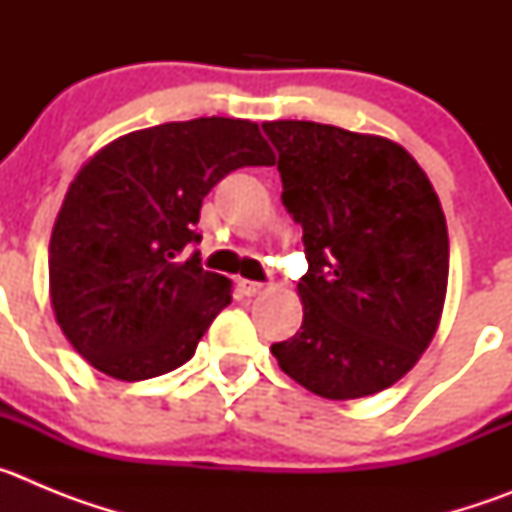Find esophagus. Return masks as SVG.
I'll return each mask as SVG.
<instances>
[{"instance_id":"1","label":"esophagus","mask_w":512,"mask_h":512,"mask_svg":"<svg viewBox=\"0 0 512 512\" xmlns=\"http://www.w3.org/2000/svg\"><path fill=\"white\" fill-rule=\"evenodd\" d=\"M238 287H241V292L246 297H256V295H261V292H264V284L248 282V279H241V282H238Z\"/></svg>"}]
</instances>
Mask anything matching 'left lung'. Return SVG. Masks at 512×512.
<instances>
[{
	"label": "left lung",
	"instance_id": "left-lung-1",
	"mask_svg": "<svg viewBox=\"0 0 512 512\" xmlns=\"http://www.w3.org/2000/svg\"><path fill=\"white\" fill-rule=\"evenodd\" d=\"M261 128L307 256L302 325L271 354L328 400L387 390L433 341L446 300L449 230L436 189L395 140L307 120Z\"/></svg>",
	"mask_w": 512,
	"mask_h": 512
}]
</instances>
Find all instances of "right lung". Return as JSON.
<instances>
[{
	"label": "right lung",
	"mask_w": 512,
	"mask_h": 512,
	"mask_svg": "<svg viewBox=\"0 0 512 512\" xmlns=\"http://www.w3.org/2000/svg\"><path fill=\"white\" fill-rule=\"evenodd\" d=\"M259 125L235 117L164 122L112 140L74 176L48 251L51 305L63 336L94 369L122 382L189 361L230 279L205 271L202 200L243 166H271Z\"/></svg>",
	"instance_id": "right-lung-1"
}]
</instances>
